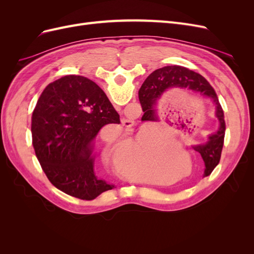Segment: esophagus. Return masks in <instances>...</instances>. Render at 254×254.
<instances>
[{"instance_id":"esophagus-1","label":"esophagus","mask_w":254,"mask_h":254,"mask_svg":"<svg viewBox=\"0 0 254 254\" xmlns=\"http://www.w3.org/2000/svg\"><path fill=\"white\" fill-rule=\"evenodd\" d=\"M122 124H123V126H125V127H127V128H131L133 125H134V122L133 121H131V120H129V119H122Z\"/></svg>"}]
</instances>
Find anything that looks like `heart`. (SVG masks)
I'll use <instances>...</instances> for the list:
<instances>
[{
    "label": "heart",
    "mask_w": 254,
    "mask_h": 254,
    "mask_svg": "<svg viewBox=\"0 0 254 254\" xmlns=\"http://www.w3.org/2000/svg\"><path fill=\"white\" fill-rule=\"evenodd\" d=\"M156 150L155 139L144 136L132 141L126 148V144L120 141H108L104 147V157L119 167L120 173L128 179L135 181H149L153 178Z\"/></svg>",
    "instance_id": "1"
}]
</instances>
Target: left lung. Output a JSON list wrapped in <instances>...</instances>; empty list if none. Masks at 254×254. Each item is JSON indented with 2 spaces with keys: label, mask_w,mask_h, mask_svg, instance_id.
<instances>
[{
  "label": "left lung",
  "mask_w": 254,
  "mask_h": 254,
  "mask_svg": "<svg viewBox=\"0 0 254 254\" xmlns=\"http://www.w3.org/2000/svg\"><path fill=\"white\" fill-rule=\"evenodd\" d=\"M172 88L190 89L198 92L200 95L211 98L215 105V115L219 122L217 131L209 135L206 143L191 146L194 150L200 153L203 160L205 165L204 177L209 176L219 163L226 131L225 115L218 102V97L211 84L200 74L179 65H167L158 68L145 79L139 91L144 115L148 117L150 121L158 120L155 107L164 92Z\"/></svg>",
  "instance_id": "1"
}]
</instances>
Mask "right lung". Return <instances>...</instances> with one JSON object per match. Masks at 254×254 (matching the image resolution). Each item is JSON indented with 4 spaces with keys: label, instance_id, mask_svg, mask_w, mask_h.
<instances>
[{
    "label": "right lung",
    "instance_id": "add662e5",
    "mask_svg": "<svg viewBox=\"0 0 254 254\" xmlns=\"http://www.w3.org/2000/svg\"><path fill=\"white\" fill-rule=\"evenodd\" d=\"M108 124H120V115L89 78L67 75L43 90L32 117L33 145L54 187L82 200L114 188L94 172L96 135Z\"/></svg>",
    "mask_w": 254,
    "mask_h": 254
}]
</instances>
